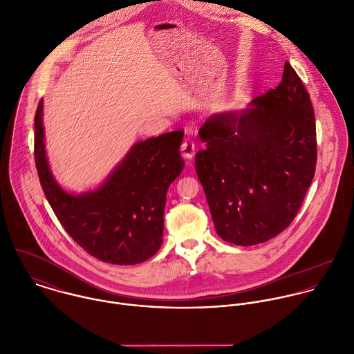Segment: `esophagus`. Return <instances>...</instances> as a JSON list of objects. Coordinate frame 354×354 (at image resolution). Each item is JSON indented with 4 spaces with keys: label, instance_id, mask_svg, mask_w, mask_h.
<instances>
[{
    "label": "esophagus",
    "instance_id": "obj_1",
    "mask_svg": "<svg viewBox=\"0 0 354 354\" xmlns=\"http://www.w3.org/2000/svg\"><path fill=\"white\" fill-rule=\"evenodd\" d=\"M180 151H182V156L187 160H192L194 153H196V146H194V142L190 139V138H186L180 146Z\"/></svg>",
    "mask_w": 354,
    "mask_h": 354
}]
</instances>
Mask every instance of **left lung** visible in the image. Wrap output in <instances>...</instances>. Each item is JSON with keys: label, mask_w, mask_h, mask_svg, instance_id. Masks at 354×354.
<instances>
[{"label": "left lung", "mask_w": 354, "mask_h": 354, "mask_svg": "<svg viewBox=\"0 0 354 354\" xmlns=\"http://www.w3.org/2000/svg\"><path fill=\"white\" fill-rule=\"evenodd\" d=\"M250 105L208 118L194 158L215 230L238 246L267 242L292 223L317 164L313 104L289 62L281 83Z\"/></svg>", "instance_id": "obj_1"}]
</instances>
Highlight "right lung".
Segmentation results:
<instances>
[{
    "mask_svg": "<svg viewBox=\"0 0 354 354\" xmlns=\"http://www.w3.org/2000/svg\"><path fill=\"white\" fill-rule=\"evenodd\" d=\"M43 100L35 115V161L43 192L69 236L102 263L133 266L153 257L162 245L164 208L169 185L185 161L183 131L139 142L108 180L80 196L54 180L44 151Z\"/></svg>",
    "mask_w": 354,
    "mask_h": 354,
    "instance_id": "add662e5",
    "label": "right lung"
}]
</instances>
